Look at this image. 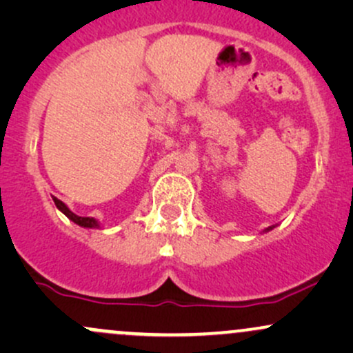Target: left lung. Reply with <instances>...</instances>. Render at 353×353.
<instances>
[{"instance_id": "1", "label": "left lung", "mask_w": 353, "mask_h": 353, "mask_svg": "<svg viewBox=\"0 0 353 353\" xmlns=\"http://www.w3.org/2000/svg\"><path fill=\"white\" fill-rule=\"evenodd\" d=\"M267 230H269V229H267Z\"/></svg>"}]
</instances>
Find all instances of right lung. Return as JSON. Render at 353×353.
Masks as SVG:
<instances>
[{
  "mask_svg": "<svg viewBox=\"0 0 353 353\" xmlns=\"http://www.w3.org/2000/svg\"><path fill=\"white\" fill-rule=\"evenodd\" d=\"M52 201H54L56 208H58L61 212L66 214V216L70 217L72 222H76V224L81 225V228H99L98 221H96L94 217H79V216H76L74 212H71V210L68 209V205L64 204V202H61L59 199H56V197H52Z\"/></svg>",
  "mask_w": 353,
  "mask_h": 353,
  "instance_id": "add662e5",
  "label": "right lung"
}]
</instances>
